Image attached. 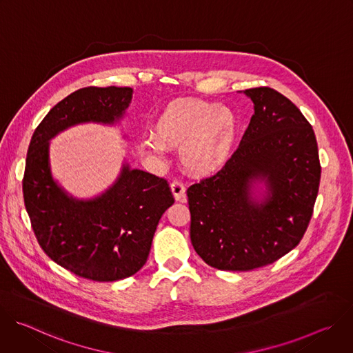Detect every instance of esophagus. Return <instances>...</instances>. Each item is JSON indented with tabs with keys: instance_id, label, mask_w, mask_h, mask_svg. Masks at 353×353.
Wrapping results in <instances>:
<instances>
[{
	"instance_id": "1",
	"label": "esophagus",
	"mask_w": 353,
	"mask_h": 353,
	"mask_svg": "<svg viewBox=\"0 0 353 353\" xmlns=\"http://www.w3.org/2000/svg\"><path fill=\"white\" fill-rule=\"evenodd\" d=\"M170 187H172V192H173L176 201H181L185 198V185L180 180H174L170 184Z\"/></svg>"
}]
</instances>
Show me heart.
I'll return each instance as SVG.
<instances>
[{
	"instance_id": "obj_1",
	"label": "heart",
	"mask_w": 353,
	"mask_h": 353,
	"mask_svg": "<svg viewBox=\"0 0 353 353\" xmlns=\"http://www.w3.org/2000/svg\"><path fill=\"white\" fill-rule=\"evenodd\" d=\"M236 137V119L230 109L199 99L172 102L155 124V138L145 148L159 154L180 148V161L192 174L205 176L228 161Z\"/></svg>"
}]
</instances>
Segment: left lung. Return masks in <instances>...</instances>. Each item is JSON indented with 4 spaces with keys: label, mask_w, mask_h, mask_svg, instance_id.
<instances>
[{
    "label": "left lung",
    "mask_w": 353,
    "mask_h": 353,
    "mask_svg": "<svg viewBox=\"0 0 353 353\" xmlns=\"http://www.w3.org/2000/svg\"><path fill=\"white\" fill-rule=\"evenodd\" d=\"M254 114L223 168L188 187L190 237L196 254L222 271L275 263L303 237L313 215L321 166L312 124L282 93L245 89ZM264 179L256 201L250 185Z\"/></svg>",
    "instance_id": "left-lung-1"
}]
</instances>
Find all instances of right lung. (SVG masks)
Segmentation results:
<instances>
[{
  "instance_id": "obj_1",
  "label": "right lung",
  "mask_w": 353,
  "mask_h": 353,
  "mask_svg": "<svg viewBox=\"0 0 353 353\" xmlns=\"http://www.w3.org/2000/svg\"><path fill=\"white\" fill-rule=\"evenodd\" d=\"M131 96V88L117 86L75 90L46 114L28 149L22 188L34 236L54 263L89 281L113 282L138 272L174 198L166 179L128 165L100 196H68L50 173L48 141L74 124H113Z\"/></svg>"
}]
</instances>
